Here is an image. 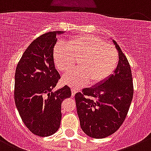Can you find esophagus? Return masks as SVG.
<instances>
[{
	"label": "esophagus",
	"mask_w": 151,
	"mask_h": 151,
	"mask_svg": "<svg viewBox=\"0 0 151 151\" xmlns=\"http://www.w3.org/2000/svg\"><path fill=\"white\" fill-rule=\"evenodd\" d=\"M71 91H72V96H74L75 94L77 93V90L76 88H74V87H72Z\"/></svg>",
	"instance_id": "obj_1"
}]
</instances>
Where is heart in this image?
I'll use <instances>...</instances> for the list:
<instances>
[{
	"label": "heart",
	"instance_id": "obj_1",
	"mask_svg": "<svg viewBox=\"0 0 151 151\" xmlns=\"http://www.w3.org/2000/svg\"><path fill=\"white\" fill-rule=\"evenodd\" d=\"M119 58L113 45L93 35H78L54 50L55 65L62 73L71 71L78 61L79 67L63 78L64 84L76 87L103 82L115 71Z\"/></svg>",
	"mask_w": 151,
	"mask_h": 151
}]
</instances>
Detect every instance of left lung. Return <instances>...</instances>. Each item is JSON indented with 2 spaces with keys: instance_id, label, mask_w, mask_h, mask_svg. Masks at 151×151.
I'll return each instance as SVG.
<instances>
[{
  "instance_id": "8db88e82",
  "label": "left lung",
  "mask_w": 151,
  "mask_h": 151,
  "mask_svg": "<svg viewBox=\"0 0 151 151\" xmlns=\"http://www.w3.org/2000/svg\"><path fill=\"white\" fill-rule=\"evenodd\" d=\"M113 42L119 57L113 74L103 82L75 95L81 129L94 139L107 137L119 128L133 99L130 64L119 46Z\"/></svg>"
}]
</instances>
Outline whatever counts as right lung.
Instances as JSON below:
<instances>
[{
	"instance_id": "add662e5",
	"label": "right lung",
	"mask_w": 151,
	"mask_h": 151,
	"mask_svg": "<svg viewBox=\"0 0 151 151\" xmlns=\"http://www.w3.org/2000/svg\"><path fill=\"white\" fill-rule=\"evenodd\" d=\"M64 32H49L34 40L15 70V105L27 128L41 137L51 136L58 130L61 102L71 96L67 85L52 92L61 78L55 67L53 50L56 35Z\"/></svg>"
}]
</instances>
